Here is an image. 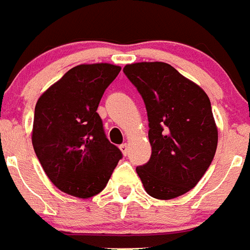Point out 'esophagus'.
Wrapping results in <instances>:
<instances>
[{
    "mask_svg": "<svg viewBox=\"0 0 250 250\" xmlns=\"http://www.w3.org/2000/svg\"><path fill=\"white\" fill-rule=\"evenodd\" d=\"M119 148H121V151H122L123 155L127 156V153H128V145H127V143H122V145L119 146Z\"/></svg>",
    "mask_w": 250,
    "mask_h": 250,
    "instance_id": "obj_1",
    "label": "esophagus"
}]
</instances>
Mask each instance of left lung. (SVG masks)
Masks as SVG:
<instances>
[{"label": "left lung", "instance_id": "left-lung-1", "mask_svg": "<svg viewBox=\"0 0 250 250\" xmlns=\"http://www.w3.org/2000/svg\"><path fill=\"white\" fill-rule=\"evenodd\" d=\"M148 117V162L136 167L145 190L168 200L190 191L211 165L218 129L203 89L166 62L125 65Z\"/></svg>", "mask_w": 250, "mask_h": 250}]
</instances>
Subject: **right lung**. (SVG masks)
<instances>
[{
  "instance_id": "add662e5",
  "label": "right lung",
  "mask_w": 250,
  "mask_h": 250,
  "mask_svg": "<svg viewBox=\"0 0 250 250\" xmlns=\"http://www.w3.org/2000/svg\"><path fill=\"white\" fill-rule=\"evenodd\" d=\"M119 71L103 62L78 65L36 103L32 146L50 181L66 194L82 199L99 194L123 157L97 113Z\"/></svg>"
}]
</instances>
